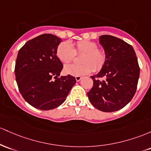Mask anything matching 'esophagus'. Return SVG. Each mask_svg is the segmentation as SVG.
Returning <instances> with one entry per match:
<instances>
[{"instance_id": "34e87169", "label": "esophagus", "mask_w": 151, "mask_h": 151, "mask_svg": "<svg viewBox=\"0 0 151 151\" xmlns=\"http://www.w3.org/2000/svg\"><path fill=\"white\" fill-rule=\"evenodd\" d=\"M81 78H82V77H81V76H76V80L77 82L80 81L81 80Z\"/></svg>"}]
</instances>
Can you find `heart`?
<instances>
[{"label": "heart", "instance_id": "obj_1", "mask_svg": "<svg viewBox=\"0 0 151 151\" xmlns=\"http://www.w3.org/2000/svg\"><path fill=\"white\" fill-rule=\"evenodd\" d=\"M56 56L63 63L72 61L76 54L83 53L80 58L81 64H68L64 66L67 75L81 76L89 74L93 70H101L107 60V54L103 49L98 48L97 43L88 40H79L75 43L62 42L58 45Z\"/></svg>", "mask_w": 151, "mask_h": 151}]
</instances>
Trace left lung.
Segmentation results:
<instances>
[{
  "instance_id": "8db88e82",
  "label": "left lung",
  "mask_w": 151,
  "mask_h": 151,
  "mask_svg": "<svg viewBox=\"0 0 151 151\" xmlns=\"http://www.w3.org/2000/svg\"><path fill=\"white\" fill-rule=\"evenodd\" d=\"M99 40L107 54V60L97 75L91 76L93 86L87 95L96 108L113 112L125 107L134 96L140 68L130 44L110 35H101ZM102 77L105 80H100Z\"/></svg>"
}]
</instances>
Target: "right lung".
<instances>
[{
  "label": "right lung",
  "mask_w": 151,
  "mask_h": 151,
  "mask_svg": "<svg viewBox=\"0 0 151 151\" xmlns=\"http://www.w3.org/2000/svg\"><path fill=\"white\" fill-rule=\"evenodd\" d=\"M61 39L43 34L28 40L17 55L15 75L20 93L30 106L43 111L58 107L66 99L76 80L60 76L63 63L56 56Z\"/></svg>",
  "instance_id": "obj_1"
}]
</instances>
